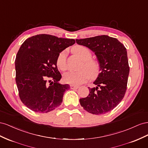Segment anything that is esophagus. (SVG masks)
I'll list each match as a JSON object with an SVG mask.
<instances>
[{"instance_id": "obj_1", "label": "esophagus", "mask_w": 148, "mask_h": 148, "mask_svg": "<svg viewBox=\"0 0 148 148\" xmlns=\"http://www.w3.org/2000/svg\"><path fill=\"white\" fill-rule=\"evenodd\" d=\"M70 87H71V88H72V89H74V88H79V86H74V85H71Z\"/></svg>"}]
</instances>
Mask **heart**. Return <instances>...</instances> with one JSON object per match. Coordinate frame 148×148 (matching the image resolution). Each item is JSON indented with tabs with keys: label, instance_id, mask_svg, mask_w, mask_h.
I'll return each mask as SVG.
<instances>
[{
	"label": "heart",
	"instance_id": "b5f03b06",
	"mask_svg": "<svg viewBox=\"0 0 148 148\" xmlns=\"http://www.w3.org/2000/svg\"><path fill=\"white\" fill-rule=\"evenodd\" d=\"M74 52L81 58L83 62L77 72H69L64 75L63 80L71 85L78 86L88 81L90 76L95 77L98 74L100 66L98 62L91 59L92 53L90 51L84 46H77L73 49ZM56 64L61 71H64L67 69V52L66 50L62 51L58 54Z\"/></svg>",
	"mask_w": 148,
	"mask_h": 148
}]
</instances>
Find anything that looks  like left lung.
<instances>
[{"label": "left lung", "mask_w": 148, "mask_h": 148, "mask_svg": "<svg viewBox=\"0 0 148 148\" xmlns=\"http://www.w3.org/2000/svg\"><path fill=\"white\" fill-rule=\"evenodd\" d=\"M75 40L95 53L100 71L94 82L96 87H88L89 94L80 99V103L85 110L94 115L111 111L123 99L126 90L130 67L125 46L107 35Z\"/></svg>", "instance_id": "8db88e82"}]
</instances>
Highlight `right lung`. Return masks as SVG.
Masks as SVG:
<instances>
[{
	"label": "right lung",
	"mask_w": 148,
	"mask_h": 148,
	"mask_svg": "<svg viewBox=\"0 0 148 148\" xmlns=\"http://www.w3.org/2000/svg\"><path fill=\"white\" fill-rule=\"evenodd\" d=\"M75 43L74 39L40 34L29 38L21 45L15 61V81L20 99L28 108L47 113L61 104L64 92L70 86L59 82L61 75L57 58ZM49 78L53 81L49 84Z\"/></svg>",
	"instance_id": "right-lung-1"
}]
</instances>
